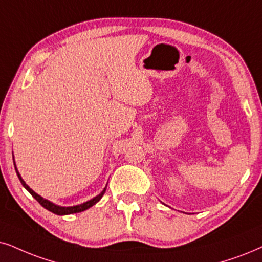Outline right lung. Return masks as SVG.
Listing matches in <instances>:
<instances>
[{
    "label": "right lung",
    "mask_w": 262,
    "mask_h": 262,
    "mask_svg": "<svg viewBox=\"0 0 262 262\" xmlns=\"http://www.w3.org/2000/svg\"><path fill=\"white\" fill-rule=\"evenodd\" d=\"M13 160H14V157H13ZM14 167H15V163H14ZM15 171H16V175H18V178H19V180H20V183H21V185L23 186H24L26 190H28L30 193L32 194V197L35 198L36 201L38 202L39 204L42 205L43 208H46V209L47 210H49V211H52V213H54V214H57V215H69V214H74V213H81V211H84V210H87L88 208H91V207H93V205H94L95 203H98L99 201H100V198L104 196V193H105V191H106V187L104 188V190H102L100 193L98 194L97 197H94V198H92L91 201H87V202H84V203H82V204H78V205H74V207H60V205H57V204H54V203H52L51 201H48V200H45V198L43 197H41L39 196V194H37L36 193V192L32 190V188H30L28 185L25 184V181L23 180V178L20 177V174H19V171H18V169H16V167H15Z\"/></svg>",
    "instance_id": "1"
}]
</instances>
